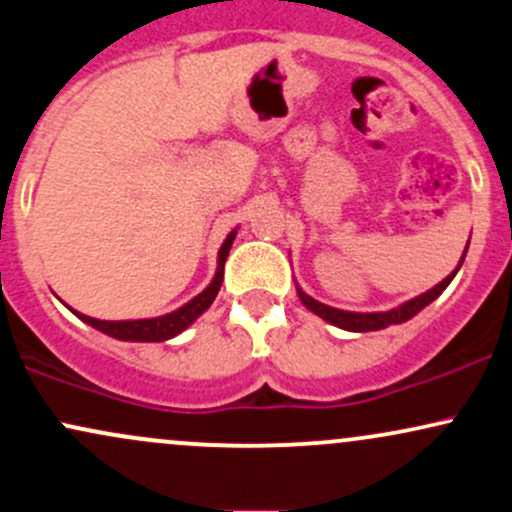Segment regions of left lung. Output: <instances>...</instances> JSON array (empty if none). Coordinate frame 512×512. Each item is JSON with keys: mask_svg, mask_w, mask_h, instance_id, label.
<instances>
[{"mask_svg": "<svg viewBox=\"0 0 512 512\" xmlns=\"http://www.w3.org/2000/svg\"><path fill=\"white\" fill-rule=\"evenodd\" d=\"M466 255V250H464ZM464 262V260H462ZM462 262H459V267H462ZM457 267V269H459ZM457 269H454L452 274H449L447 279H442L440 284L432 286L430 291H425V294H420L418 299L403 303V306L398 308H391V311L386 313H350V311H338V308H330L325 306V303H320L316 299H311V296H306L303 291H299L303 306L311 308L313 313L320 318H325L328 323L338 325V328H345V330H355V333H367V330H381V328H389V325H396V323H403V320L413 318L415 313L420 311V308L428 306L430 301H435L437 296L442 294V291L447 289L449 282L454 279V274H457Z\"/></svg>", "mask_w": 512, "mask_h": 512, "instance_id": "8db88e82", "label": "left lung"}]
</instances>
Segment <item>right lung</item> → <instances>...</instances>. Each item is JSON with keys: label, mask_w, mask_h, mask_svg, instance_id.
I'll return each mask as SVG.
<instances>
[{"label": "right lung", "mask_w": 512, "mask_h": 512, "mask_svg": "<svg viewBox=\"0 0 512 512\" xmlns=\"http://www.w3.org/2000/svg\"><path fill=\"white\" fill-rule=\"evenodd\" d=\"M235 240V230L228 235L226 243H223L221 252H218V269H216V277L209 284V289L201 291L196 299H192L187 306H182L179 311L167 313V316L160 318H148V320H97V318H89L77 313L84 323H89L92 328L101 330V333L111 335V338H119V340H133V342H162V340H170L177 333H182L187 325H192L206 308L211 306L213 299H216L218 289L223 284V269H226V257L230 252V245Z\"/></svg>", "instance_id": "1"}]
</instances>
